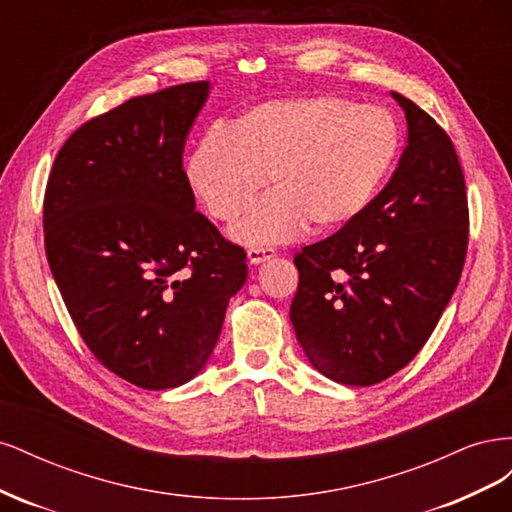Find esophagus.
<instances>
[{"label": "esophagus", "mask_w": 512, "mask_h": 512, "mask_svg": "<svg viewBox=\"0 0 512 512\" xmlns=\"http://www.w3.org/2000/svg\"><path fill=\"white\" fill-rule=\"evenodd\" d=\"M273 256H275L273 247H250V250H247V260H250L252 265H260V262L271 260Z\"/></svg>", "instance_id": "1"}]
</instances>
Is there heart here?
Here are the masks:
<instances>
[{"label":"heart","mask_w":512,"mask_h":512,"mask_svg":"<svg viewBox=\"0 0 512 512\" xmlns=\"http://www.w3.org/2000/svg\"><path fill=\"white\" fill-rule=\"evenodd\" d=\"M401 149L395 117L382 106L339 96L256 104L207 132L188 162L190 188L211 218L232 222L265 188L273 190L230 228L243 245L299 237L312 222L331 232L367 211Z\"/></svg>","instance_id":"obj_1"}]
</instances>
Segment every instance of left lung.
<instances>
[{"label": "left lung", "instance_id": "left-lung-1", "mask_svg": "<svg viewBox=\"0 0 512 512\" xmlns=\"http://www.w3.org/2000/svg\"><path fill=\"white\" fill-rule=\"evenodd\" d=\"M408 147L367 211L294 256L290 322L322 376L371 386L406 367L459 284L468 250V196L448 134L391 91Z\"/></svg>", "mask_w": 512, "mask_h": 512}]
</instances>
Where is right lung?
<instances>
[{"mask_svg": "<svg viewBox=\"0 0 512 512\" xmlns=\"http://www.w3.org/2000/svg\"><path fill=\"white\" fill-rule=\"evenodd\" d=\"M211 83L132 98L76 130L44 196V245L83 342L119 378L175 389L205 369L245 252L203 213L183 149Z\"/></svg>", "mask_w": 512, "mask_h": 512, "instance_id": "obj_1", "label": "right lung"}]
</instances>
